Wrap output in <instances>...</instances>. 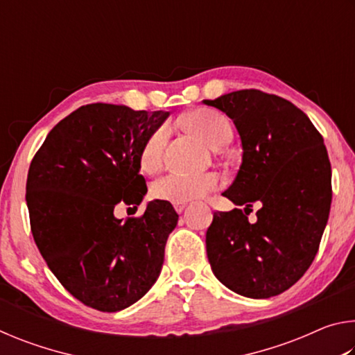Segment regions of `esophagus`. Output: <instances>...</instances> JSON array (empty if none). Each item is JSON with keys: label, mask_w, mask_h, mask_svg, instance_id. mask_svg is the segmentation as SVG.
Masks as SVG:
<instances>
[{"label": "esophagus", "mask_w": 355, "mask_h": 355, "mask_svg": "<svg viewBox=\"0 0 355 355\" xmlns=\"http://www.w3.org/2000/svg\"><path fill=\"white\" fill-rule=\"evenodd\" d=\"M186 207V203H173V208H175L177 213H182Z\"/></svg>", "instance_id": "obj_1"}]
</instances>
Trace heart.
I'll use <instances>...</instances> for the list:
<instances>
[{
    "instance_id": "b5f03b06",
    "label": "heart",
    "mask_w": 355,
    "mask_h": 355,
    "mask_svg": "<svg viewBox=\"0 0 355 355\" xmlns=\"http://www.w3.org/2000/svg\"><path fill=\"white\" fill-rule=\"evenodd\" d=\"M184 125L189 130L199 135L211 148H220L233 139L232 122L224 114L218 111H196L184 119ZM171 127L167 123L161 125L148 135L146 142L142 144L139 153L141 167L146 172H155L161 164L166 144L169 141ZM222 184L218 173H199L189 175L183 172H171L153 182L150 194L153 199L186 203L207 196L208 192L216 191Z\"/></svg>"
}]
</instances>
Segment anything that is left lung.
<instances>
[{
    "label": "left lung",
    "mask_w": 355,
    "mask_h": 355,
    "mask_svg": "<svg viewBox=\"0 0 355 355\" xmlns=\"http://www.w3.org/2000/svg\"><path fill=\"white\" fill-rule=\"evenodd\" d=\"M203 103L225 112L241 137V166L222 196L245 207L213 214L208 261L228 290L277 296L310 268L327 224L332 171L324 139L291 101L257 89ZM254 202L261 209L249 223Z\"/></svg>",
    "instance_id": "8db88e82"
}]
</instances>
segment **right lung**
<instances>
[{"label":"right lung","instance_id":"obj_1","mask_svg":"<svg viewBox=\"0 0 355 355\" xmlns=\"http://www.w3.org/2000/svg\"><path fill=\"white\" fill-rule=\"evenodd\" d=\"M169 114L81 106L48 133L29 166L34 241L65 290L87 307L127 309L159 277L175 209L152 200L141 218L122 220L114 208L120 202L137 208L147 194L139 153Z\"/></svg>","mask_w":355,"mask_h":355}]
</instances>
